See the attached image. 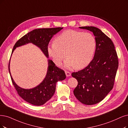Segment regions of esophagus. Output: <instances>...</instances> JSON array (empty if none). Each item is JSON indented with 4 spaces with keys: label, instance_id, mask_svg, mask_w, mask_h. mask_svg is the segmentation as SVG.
Instances as JSON below:
<instances>
[{
    "label": "esophagus",
    "instance_id": "34e87169",
    "mask_svg": "<svg viewBox=\"0 0 128 128\" xmlns=\"http://www.w3.org/2000/svg\"><path fill=\"white\" fill-rule=\"evenodd\" d=\"M65 74L66 75V76H70V75H71V73L68 72V71H65Z\"/></svg>",
    "mask_w": 128,
    "mask_h": 128
}]
</instances>
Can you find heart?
Returning <instances> with one entry per match:
<instances>
[{
	"mask_svg": "<svg viewBox=\"0 0 128 128\" xmlns=\"http://www.w3.org/2000/svg\"><path fill=\"white\" fill-rule=\"evenodd\" d=\"M96 48L95 37L91 33L67 30L48 45L47 52L56 65L60 66L66 57L65 67L81 69L91 62Z\"/></svg>",
	"mask_w": 128,
	"mask_h": 128,
	"instance_id": "b5f03b06",
	"label": "heart"
}]
</instances>
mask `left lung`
<instances>
[{
    "label": "left lung",
    "mask_w": 128,
    "mask_h": 128,
    "mask_svg": "<svg viewBox=\"0 0 128 128\" xmlns=\"http://www.w3.org/2000/svg\"><path fill=\"white\" fill-rule=\"evenodd\" d=\"M93 32L96 40L93 59L83 70L72 74L78 84L74 94L84 104H95L103 100L114 86L119 65L115 47L112 41L98 28L80 27Z\"/></svg>",
    "instance_id": "1"
}]
</instances>
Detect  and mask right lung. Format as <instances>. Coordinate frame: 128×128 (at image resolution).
<instances>
[{"label": "right lung", "instance_id": "obj_1", "mask_svg": "<svg viewBox=\"0 0 128 128\" xmlns=\"http://www.w3.org/2000/svg\"><path fill=\"white\" fill-rule=\"evenodd\" d=\"M63 28V27L38 28L30 32L16 42L12 54L16 47L28 43H32L38 47L46 58H48L47 48L49 42L53 36ZM9 65L10 62L8 65L9 72L12 83L18 95L25 101L34 106H40L48 101L53 96L55 92L56 83L60 81H63L66 78L64 70L57 67L52 60H48V66L47 74L42 83L32 88H22L18 86L13 80L10 72Z\"/></svg>", "mask_w": 128, "mask_h": 128}]
</instances>
